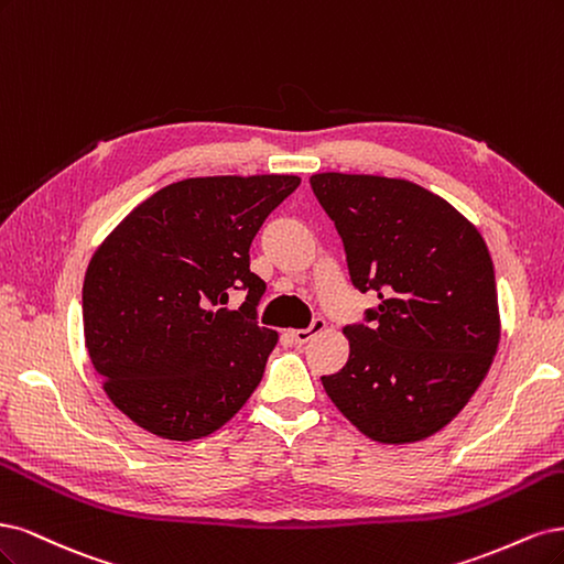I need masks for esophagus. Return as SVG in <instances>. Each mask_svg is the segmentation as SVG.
<instances>
[{
  "label": "esophagus",
  "instance_id": "esophagus-1",
  "mask_svg": "<svg viewBox=\"0 0 564 564\" xmlns=\"http://www.w3.org/2000/svg\"><path fill=\"white\" fill-rule=\"evenodd\" d=\"M323 330H325V321L318 316V318L312 321V325H308V328H304V330H290V337H293V341L302 347V344H306L312 337L321 335Z\"/></svg>",
  "mask_w": 564,
  "mask_h": 564
}]
</instances>
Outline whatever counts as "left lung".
Instances as JSON below:
<instances>
[{
  "mask_svg": "<svg viewBox=\"0 0 564 564\" xmlns=\"http://www.w3.org/2000/svg\"><path fill=\"white\" fill-rule=\"evenodd\" d=\"M354 288L377 293L344 328L349 360L321 377L347 420L379 443H414L462 412L499 344L495 267L478 229L408 180L316 173Z\"/></svg>",
  "mask_w": 564,
  "mask_h": 564,
  "instance_id": "1",
  "label": "left lung"
}]
</instances>
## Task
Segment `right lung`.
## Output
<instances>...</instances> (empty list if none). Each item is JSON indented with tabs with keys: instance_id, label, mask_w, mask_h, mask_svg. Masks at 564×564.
<instances>
[{
	"instance_id": "1",
	"label": "right lung",
	"mask_w": 564,
	"mask_h": 564,
	"mask_svg": "<svg viewBox=\"0 0 564 564\" xmlns=\"http://www.w3.org/2000/svg\"><path fill=\"white\" fill-rule=\"evenodd\" d=\"M297 175L189 177L152 194L90 258L84 337L105 393L169 441L225 426L258 389L276 330L260 328L267 283L250 243ZM246 292L239 310L226 306Z\"/></svg>"
}]
</instances>
